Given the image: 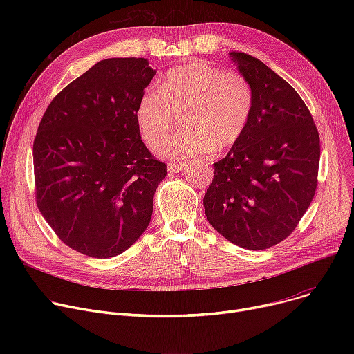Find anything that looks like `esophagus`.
<instances>
[{"instance_id":"esophagus-1","label":"esophagus","mask_w":354,"mask_h":354,"mask_svg":"<svg viewBox=\"0 0 354 354\" xmlns=\"http://www.w3.org/2000/svg\"><path fill=\"white\" fill-rule=\"evenodd\" d=\"M185 169V165L182 163H167V171L172 174H179Z\"/></svg>"}]
</instances>
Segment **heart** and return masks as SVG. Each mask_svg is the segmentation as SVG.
<instances>
[{"instance_id": "heart-1", "label": "heart", "mask_w": 354, "mask_h": 354, "mask_svg": "<svg viewBox=\"0 0 354 354\" xmlns=\"http://www.w3.org/2000/svg\"><path fill=\"white\" fill-rule=\"evenodd\" d=\"M252 106V87L243 74L196 60L171 68L159 90H146L136 107V120L143 142L156 149L182 116L187 130L160 152L188 159L234 146L245 132Z\"/></svg>"}]
</instances>
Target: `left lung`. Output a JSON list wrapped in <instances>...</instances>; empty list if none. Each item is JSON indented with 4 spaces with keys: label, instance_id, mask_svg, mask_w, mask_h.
Here are the masks:
<instances>
[{
    "label": "left lung",
    "instance_id": "left-lung-1",
    "mask_svg": "<svg viewBox=\"0 0 354 354\" xmlns=\"http://www.w3.org/2000/svg\"><path fill=\"white\" fill-rule=\"evenodd\" d=\"M231 60L252 87L245 132L214 163L203 196L209 224L232 244L266 250L299 224L317 188L320 136L306 103L283 77L250 54Z\"/></svg>",
    "mask_w": 354,
    "mask_h": 354
}]
</instances>
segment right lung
I'll list each match as a JSON object with an SVG mask.
<instances>
[{
  "label": "right lung",
  "mask_w": 354,
  "mask_h": 354,
  "mask_svg": "<svg viewBox=\"0 0 354 354\" xmlns=\"http://www.w3.org/2000/svg\"><path fill=\"white\" fill-rule=\"evenodd\" d=\"M155 74L146 59L102 60L51 100L37 130V207L87 257L122 254L151 222L166 165L142 142L136 107Z\"/></svg>",
  "instance_id": "right-lung-1"
}]
</instances>
